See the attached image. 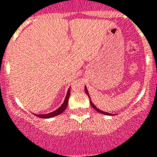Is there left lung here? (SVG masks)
Masks as SVG:
<instances>
[{
	"label": "left lung",
	"instance_id": "obj_1",
	"mask_svg": "<svg viewBox=\"0 0 157 157\" xmlns=\"http://www.w3.org/2000/svg\"><path fill=\"white\" fill-rule=\"evenodd\" d=\"M85 91H86V94H87V95H88V97H90V94H89V93H88V90H87V88H86V86H85ZM90 103L91 106H92L93 108H94V109H95L96 111H97V112H100V113H102V114L108 115V116H112V114H110V113H109V112H103V111H101V110H100V109H98V108H97V107H96L95 105H94V104H93V102H92V101H91V100H90Z\"/></svg>",
	"mask_w": 157,
	"mask_h": 157
}]
</instances>
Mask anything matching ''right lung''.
Wrapping results in <instances>:
<instances>
[{
  "mask_svg": "<svg viewBox=\"0 0 157 157\" xmlns=\"http://www.w3.org/2000/svg\"><path fill=\"white\" fill-rule=\"evenodd\" d=\"M71 90L70 89H68V90H67V94L66 95V98H65L64 101H63V105L59 107V109H56V111H54V112H51V113H48V114H45V115H35L36 116L39 118H42V119H47V118H51V117H54V116H58V115L61 114L62 112L66 109L67 106V104H68V100H69V97H70V94H71Z\"/></svg>",
  "mask_w": 157,
  "mask_h": 157,
  "instance_id": "obj_1",
  "label": "right lung"
}]
</instances>
